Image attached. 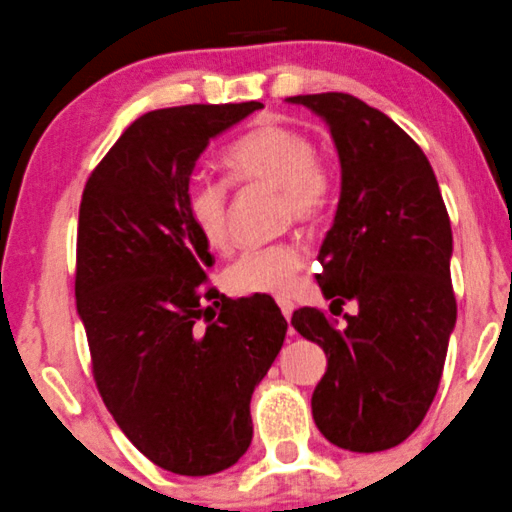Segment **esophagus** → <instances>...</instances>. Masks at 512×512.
I'll return each instance as SVG.
<instances>
[{"label":"esophagus","mask_w":512,"mask_h":512,"mask_svg":"<svg viewBox=\"0 0 512 512\" xmlns=\"http://www.w3.org/2000/svg\"><path fill=\"white\" fill-rule=\"evenodd\" d=\"M277 304H279V309H282V314H284V319H292V311H294V304L289 299H277Z\"/></svg>","instance_id":"34e87169"}]
</instances>
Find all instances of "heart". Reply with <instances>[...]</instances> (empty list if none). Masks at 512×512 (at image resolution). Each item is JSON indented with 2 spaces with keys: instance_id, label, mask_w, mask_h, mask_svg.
<instances>
[{
  "instance_id": "obj_1",
  "label": "heart",
  "mask_w": 512,
  "mask_h": 512,
  "mask_svg": "<svg viewBox=\"0 0 512 512\" xmlns=\"http://www.w3.org/2000/svg\"><path fill=\"white\" fill-rule=\"evenodd\" d=\"M314 139L287 125H262L223 154V166L238 184H270L282 188V208L299 223H314L331 203V174L316 159ZM228 201L225 181L193 176L184 188V211L211 247L228 242ZM306 265V250L297 240L250 247L225 272V284L235 294L287 297Z\"/></svg>"
}]
</instances>
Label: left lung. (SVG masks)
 Listing matches in <instances>:
<instances>
[{"mask_svg":"<svg viewBox=\"0 0 512 512\" xmlns=\"http://www.w3.org/2000/svg\"><path fill=\"white\" fill-rule=\"evenodd\" d=\"M289 102L324 117L341 159L316 282L336 316L346 301L358 304L346 324L314 306L294 311L292 326L328 358L311 412L341 449H392L432 405L456 324L449 213L429 159L385 112L348 93Z\"/></svg>","mask_w":512,"mask_h":512,"instance_id":"1","label":"left lung"}]
</instances>
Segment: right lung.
Wrapping results in <instances>:
<instances>
[{
  "label": "right lung",
  "mask_w": 512,
  "mask_h": 512,
  "mask_svg": "<svg viewBox=\"0 0 512 512\" xmlns=\"http://www.w3.org/2000/svg\"><path fill=\"white\" fill-rule=\"evenodd\" d=\"M260 107L147 112L95 166L80 201L75 304L95 385L125 437L181 476H211L245 454L250 397L287 336L272 297L228 299L208 284L215 260L184 211L208 142Z\"/></svg>",
  "instance_id": "obj_1"
}]
</instances>
